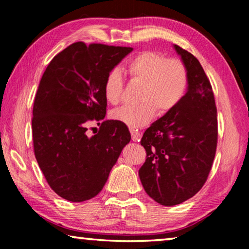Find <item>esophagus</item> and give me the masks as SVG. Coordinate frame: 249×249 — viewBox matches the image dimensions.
<instances>
[{
    "label": "esophagus",
    "mask_w": 249,
    "mask_h": 249,
    "mask_svg": "<svg viewBox=\"0 0 249 249\" xmlns=\"http://www.w3.org/2000/svg\"><path fill=\"white\" fill-rule=\"evenodd\" d=\"M129 132H130V135H132V141H133V142H140L142 134H141L140 132H138L137 129L129 128Z\"/></svg>",
    "instance_id": "esophagus-1"
}]
</instances>
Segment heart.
I'll use <instances>...</instances> for the list:
<instances>
[{
	"mask_svg": "<svg viewBox=\"0 0 249 249\" xmlns=\"http://www.w3.org/2000/svg\"><path fill=\"white\" fill-rule=\"evenodd\" d=\"M130 78L142 82L136 104H126L113 109L111 117L132 128L149 123L156 109L159 115L172 111L187 94L189 72L178 59H168L162 53L146 50L133 57L126 65ZM124 89L121 70H109L104 80V96L108 103H120Z\"/></svg>",
	"mask_w": 249,
	"mask_h": 249,
	"instance_id": "1",
	"label": "heart"
}]
</instances>
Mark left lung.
<instances>
[{
  "label": "left lung",
  "instance_id": "left-lung-1",
  "mask_svg": "<svg viewBox=\"0 0 249 249\" xmlns=\"http://www.w3.org/2000/svg\"><path fill=\"white\" fill-rule=\"evenodd\" d=\"M187 67L189 87L179 105L154 122L142 135L146 161L138 175L142 187L159 204L172 206L203 187L217 145V117L210 80L199 60L174 45Z\"/></svg>",
  "mask_w": 249,
  "mask_h": 249
}]
</instances>
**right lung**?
<instances>
[{"instance_id":"add662e5","label":"right lung","mask_w":249,"mask_h":249,"mask_svg":"<svg viewBox=\"0 0 249 249\" xmlns=\"http://www.w3.org/2000/svg\"><path fill=\"white\" fill-rule=\"evenodd\" d=\"M132 50L78 41L54 56L41 77L33 107L34 153L50 188L66 200L98 195L130 141L127 126L113 120L93 137L86 132L91 120L107 114V72Z\"/></svg>"}]
</instances>
